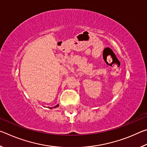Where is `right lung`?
Masks as SVG:
<instances>
[{"label": "right lung", "instance_id": "right-lung-1", "mask_svg": "<svg viewBox=\"0 0 147 147\" xmlns=\"http://www.w3.org/2000/svg\"><path fill=\"white\" fill-rule=\"evenodd\" d=\"M59 106V105L58 104V105H56V106H55L54 107H53V108H56V107H58Z\"/></svg>", "mask_w": 147, "mask_h": 147}]
</instances>
